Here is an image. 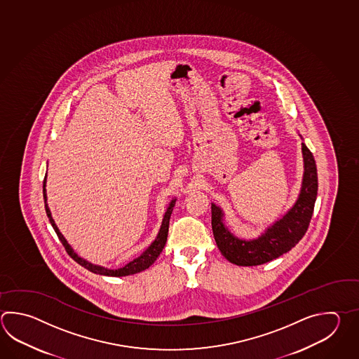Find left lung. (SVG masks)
I'll use <instances>...</instances> for the list:
<instances>
[{"label": "left lung", "instance_id": "left-lung-1", "mask_svg": "<svg viewBox=\"0 0 359 359\" xmlns=\"http://www.w3.org/2000/svg\"><path fill=\"white\" fill-rule=\"evenodd\" d=\"M302 138V135H299ZM303 180L299 196L287 212L267 227L255 239H241L227 229L225 213L219 205L211 203L212 231L216 244L229 262L238 266H258L270 262L294 248L307 231L317 198V168L315 157L304 143Z\"/></svg>", "mask_w": 359, "mask_h": 359}]
</instances>
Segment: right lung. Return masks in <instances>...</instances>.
I'll list each match as a JSON object with an SVG mask.
<instances>
[{
    "label": "right lung",
    "instance_id": "right-lung-1",
    "mask_svg": "<svg viewBox=\"0 0 359 359\" xmlns=\"http://www.w3.org/2000/svg\"><path fill=\"white\" fill-rule=\"evenodd\" d=\"M46 183H47V174L44 176L43 180L44 207H46V213H47V216H48V219H50L52 227H53V230L56 231V234L59 236L60 242L62 243V245L65 247L67 255L72 257L75 262H78L81 266H83L84 269H87V270L93 272V273H97V275L121 278V276H129V275H134V273H138V272L147 270L148 267H151V266L154 264V261L157 259V257L160 256V253H161L162 249H163L165 244H166V241H168V222H170V216H171V213H172L174 205H175L176 198H174V199L170 202L168 210H166V212L163 215L160 231H158V234L156 236V239H154V242L151 243V245H149L140 257H137L135 259H133L129 264H125L124 267H120V269H116V270H111V269L103 267V266L90 264L87 259L81 258V257L78 256V253L74 252L72 245L66 241L65 236L60 233L59 227L55 224V219H52L51 211H50L48 205H47Z\"/></svg>",
    "mask_w": 359,
    "mask_h": 359
}]
</instances>
